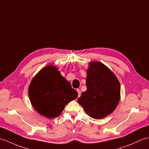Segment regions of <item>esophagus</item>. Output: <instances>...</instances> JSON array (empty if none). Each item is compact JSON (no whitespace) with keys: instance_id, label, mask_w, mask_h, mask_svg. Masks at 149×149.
I'll return each mask as SVG.
<instances>
[{"instance_id":"esophagus-1","label":"esophagus","mask_w":149,"mask_h":149,"mask_svg":"<svg viewBox=\"0 0 149 149\" xmlns=\"http://www.w3.org/2000/svg\"><path fill=\"white\" fill-rule=\"evenodd\" d=\"M77 93H78V97H79L80 95H81V90L79 89H77Z\"/></svg>"}]
</instances>
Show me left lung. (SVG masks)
<instances>
[{
	"mask_svg": "<svg viewBox=\"0 0 149 149\" xmlns=\"http://www.w3.org/2000/svg\"><path fill=\"white\" fill-rule=\"evenodd\" d=\"M86 84V91L77 101L88 115L100 119L115 109L120 100V85L107 66L100 62L90 63Z\"/></svg>",
	"mask_w": 149,
	"mask_h": 149,
	"instance_id": "obj_1",
	"label": "left lung"
}]
</instances>
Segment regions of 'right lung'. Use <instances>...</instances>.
I'll return each instance as SVG.
<instances>
[{
    "mask_svg": "<svg viewBox=\"0 0 149 149\" xmlns=\"http://www.w3.org/2000/svg\"><path fill=\"white\" fill-rule=\"evenodd\" d=\"M28 92L34 108L49 118L59 116L66 104L78 96L70 83L52 65L38 73L31 81Z\"/></svg>",
    "mask_w": 149,
    "mask_h": 149,
    "instance_id": "obj_1",
    "label": "right lung"
}]
</instances>
